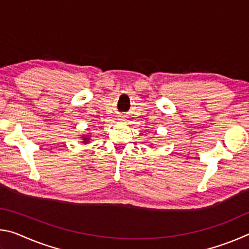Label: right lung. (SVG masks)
Here are the masks:
<instances>
[{"label":"right lung","instance_id":"right-lung-1","mask_svg":"<svg viewBox=\"0 0 249 249\" xmlns=\"http://www.w3.org/2000/svg\"><path fill=\"white\" fill-rule=\"evenodd\" d=\"M81 138H82V142H83V144H89V142H90V140H91L90 135H86V134L82 135Z\"/></svg>","mask_w":249,"mask_h":249}]
</instances>
